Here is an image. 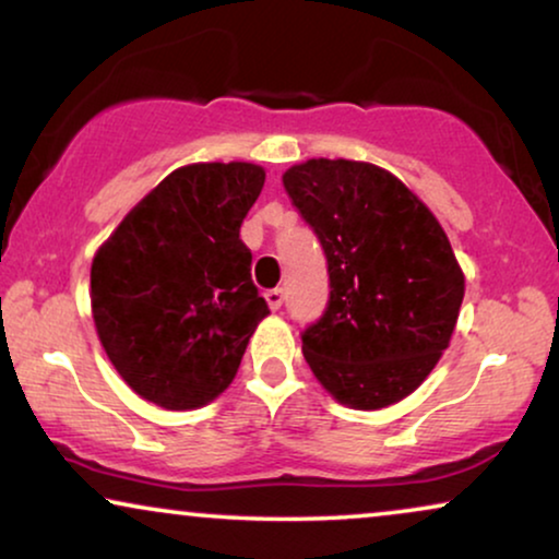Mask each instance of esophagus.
<instances>
[{"label": "esophagus", "mask_w": 559, "mask_h": 559, "mask_svg": "<svg viewBox=\"0 0 559 559\" xmlns=\"http://www.w3.org/2000/svg\"><path fill=\"white\" fill-rule=\"evenodd\" d=\"M264 300H266V305H270L272 310H280V308H282V302H285V289H282V287L266 289V293H264Z\"/></svg>", "instance_id": "34e87169"}]
</instances>
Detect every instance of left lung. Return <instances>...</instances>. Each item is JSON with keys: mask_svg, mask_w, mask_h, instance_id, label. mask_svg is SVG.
Wrapping results in <instances>:
<instances>
[{"mask_svg": "<svg viewBox=\"0 0 559 559\" xmlns=\"http://www.w3.org/2000/svg\"><path fill=\"white\" fill-rule=\"evenodd\" d=\"M325 251L331 297L302 331L305 361L341 404L404 400L440 361L465 280L430 209L392 173L356 159H308L282 175Z\"/></svg>", "mask_w": 559, "mask_h": 559, "instance_id": "1", "label": "left lung"}]
</instances>
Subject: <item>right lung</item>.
<instances>
[{"label":"right lung","mask_w":559,"mask_h":559,"mask_svg":"<svg viewBox=\"0 0 559 559\" xmlns=\"http://www.w3.org/2000/svg\"><path fill=\"white\" fill-rule=\"evenodd\" d=\"M264 188L251 163L167 175L96 251L91 310L119 377L142 400L193 409L224 392L270 316L241 224Z\"/></svg>","instance_id":"add662e5"}]
</instances>
